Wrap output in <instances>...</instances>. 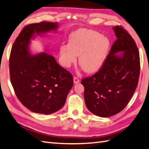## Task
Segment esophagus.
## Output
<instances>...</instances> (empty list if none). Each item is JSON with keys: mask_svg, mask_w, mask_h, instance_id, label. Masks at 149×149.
Returning a JSON list of instances; mask_svg holds the SVG:
<instances>
[{"mask_svg": "<svg viewBox=\"0 0 149 149\" xmlns=\"http://www.w3.org/2000/svg\"><path fill=\"white\" fill-rule=\"evenodd\" d=\"M73 81H74V84H78V83H79L80 82V81H79V79L78 78L74 77L73 78Z\"/></svg>", "mask_w": 149, "mask_h": 149, "instance_id": "1", "label": "esophagus"}]
</instances>
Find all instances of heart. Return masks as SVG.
<instances>
[{
    "mask_svg": "<svg viewBox=\"0 0 149 149\" xmlns=\"http://www.w3.org/2000/svg\"><path fill=\"white\" fill-rule=\"evenodd\" d=\"M110 47L109 39L97 31L77 30L70 36L68 45L60 48L61 64L69 68L79 56V65L86 73H96L104 64Z\"/></svg>",
    "mask_w": 149,
    "mask_h": 149,
    "instance_id": "1",
    "label": "heart"
}]
</instances>
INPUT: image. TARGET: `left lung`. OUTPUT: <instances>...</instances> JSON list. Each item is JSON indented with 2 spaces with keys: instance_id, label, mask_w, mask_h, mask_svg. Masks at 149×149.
I'll return each instance as SVG.
<instances>
[{
  "instance_id": "1",
  "label": "left lung",
  "mask_w": 149,
  "mask_h": 149,
  "mask_svg": "<svg viewBox=\"0 0 149 149\" xmlns=\"http://www.w3.org/2000/svg\"><path fill=\"white\" fill-rule=\"evenodd\" d=\"M117 40L102 68L82 79L88 110L107 118L123 110L131 99L139 81L140 57L136 43L119 26H114Z\"/></svg>"
}]
</instances>
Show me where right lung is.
I'll use <instances>...</instances> for the list:
<instances>
[{
	"label": "right lung",
	"mask_w": 149,
	"mask_h": 149,
	"mask_svg": "<svg viewBox=\"0 0 149 149\" xmlns=\"http://www.w3.org/2000/svg\"><path fill=\"white\" fill-rule=\"evenodd\" d=\"M57 22H42L26 26L13 43L9 60L10 76L17 97L35 113L50 114L64 106L73 87V76L47 52L32 54L36 36L56 31Z\"/></svg>",
	"instance_id": "right-lung-1"
}]
</instances>
